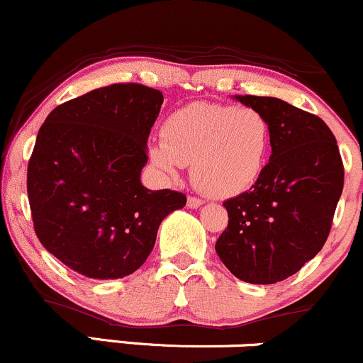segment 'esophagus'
Instances as JSON below:
<instances>
[{"label":"esophagus","instance_id":"34e87169","mask_svg":"<svg viewBox=\"0 0 363 363\" xmlns=\"http://www.w3.org/2000/svg\"><path fill=\"white\" fill-rule=\"evenodd\" d=\"M201 205H203V201L200 200V198H193V196L188 198V206H189V208H200Z\"/></svg>","mask_w":363,"mask_h":363}]
</instances>
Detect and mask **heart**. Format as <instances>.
Instances as JSON below:
<instances>
[{
    "label": "heart",
    "instance_id": "heart-1",
    "mask_svg": "<svg viewBox=\"0 0 363 363\" xmlns=\"http://www.w3.org/2000/svg\"><path fill=\"white\" fill-rule=\"evenodd\" d=\"M162 136L163 143L150 148L151 163L169 179L191 165L193 182L210 198H233L252 188L272 143L262 111L206 101L175 110Z\"/></svg>",
    "mask_w": 363,
    "mask_h": 363
}]
</instances>
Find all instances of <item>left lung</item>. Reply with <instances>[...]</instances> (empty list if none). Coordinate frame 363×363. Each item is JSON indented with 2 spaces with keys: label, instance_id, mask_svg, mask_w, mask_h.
<instances>
[{
  "label": "left lung",
  "instance_id": "obj_1",
  "mask_svg": "<svg viewBox=\"0 0 363 363\" xmlns=\"http://www.w3.org/2000/svg\"><path fill=\"white\" fill-rule=\"evenodd\" d=\"M265 115L272 155L252 189L224 201L227 229L215 252L250 284L284 281L320 252L343 191L334 134L317 115L279 98L234 96Z\"/></svg>",
  "mask_w": 363,
  "mask_h": 363
}]
</instances>
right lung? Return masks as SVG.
Returning a JSON list of instances; mask_svg holds the SVG:
<instances>
[{
  "instance_id": "add662e5",
  "label": "right lung",
  "mask_w": 363,
  "mask_h": 363,
  "mask_svg": "<svg viewBox=\"0 0 363 363\" xmlns=\"http://www.w3.org/2000/svg\"><path fill=\"white\" fill-rule=\"evenodd\" d=\"M163 94L111 84L51 111L35 139L27 194L39 241L81 276L121 279L146 262L182 193L141 184Z\"/></svg>"
}]
</instances>
